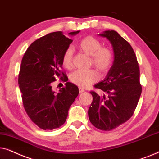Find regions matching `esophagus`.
Masks as SVG:
<instances>
[{
  "label": "esophagus",
  "instance_id": "34e87169",
  "mask_svg": "<svg viewBox=\"0 0 159 159\" xmlns=\"http://www.w3.org/2000/svg\"><path fill=\"white\" fill-rule=\"evenodd\" d=\"M78 90H79L80 94H81V93H83L84 92V89L83 88H81V87H79V89H78Z\"/></svg>",
  "mask_w": 159,
  "mask_h": 159
}]
</instances>
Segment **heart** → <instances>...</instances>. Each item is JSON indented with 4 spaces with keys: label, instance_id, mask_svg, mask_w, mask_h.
Instances as JSON below:
<instances>
[{
    "label": "heart",
    "instance_id": "obj_1",
    "mask_svg": "<svg viewBox=\"0 0 159 159\" xmlns=\"http://www.w3.org/2000/svg\"><path fill=\"white\" fill-rule=\"evenodd\" d=\"M77 48L80 52L90 56V64L102 73H107L111 68L113 63V52L107 46H102L99 40L92 35L84 37L78 41ZM73 51L71 48H67L63 53L62 62L67 69L73 67ZM99 74L94 70L87 71L76 70L70 76L71 82L80 87L86 88L99 80Z\"/></svg>",
    "mask_w": 159,
    "mask_h": 159
}]
</instances>
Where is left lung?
Segmentation results:
<instances>
[{
  "label": "left lung",
  "instance_id": "8db88e82",
  "mask_svg": "<svg viewBox=\"0 0 159 159\" xmlns=\"http://www.w3.org/2000/svg\"><path fill=\"white\" fill-rule=\"evenodd\" d=\"M111 41L114 52L111 68L102 81L94 85L105 94L90 92L93 100L89 109L90 122L98 129L111 131L132 117L142 93L139 67L129 43L116 31L99 34Z\"/></svg>",
  "mask_w": 159,
  "mask_h": 159
}]
</instances>
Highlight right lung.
<instances>
[{
    "label": "right lung",
    "instance_id": "1",
    "mask_svg": "<svg viewBox=\"0 0 159 159\" xmlns=\"http://www.w3.org/2000/svg\"><path fill=\"white\" fill-rule=\"evenodd\" d=\"M72 42L62 32L51 33L32 43L22 60L18 84L23 106L32 121L43 130H52L64 124L79 93L78 86L67 82V75L61 70L63 53ZM57 77L66 82L57 93L52 89Z\"/></svg>",
    "mask_w": 159,
    "mask_h": 159
}]
</instances>
